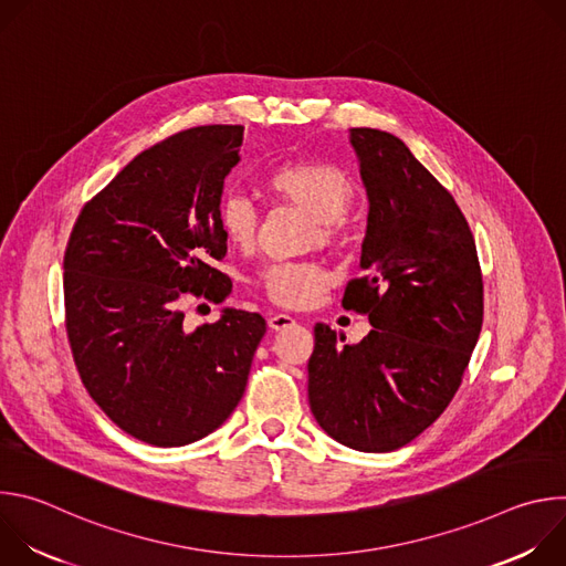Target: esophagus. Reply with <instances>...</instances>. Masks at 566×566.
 Masks as SVG:
<instances>
[{
	"label": "esophagus",
	"mask_w": 566,
	"mask_h": 566,
	"mask_svg": "<svg viewBox=\"0 0 566 566\" xmlns=\"http://www.w3.org/2000/svg\"><path fill=\"white\" fill-rule=\"evenodd\" d=\"M295 325V317L289 315V313H273L269 315V327L273 332H282V329H289Z\"/></svg>",
	"instance_id": "esophagus-1"
}]
</instances>
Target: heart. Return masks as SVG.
Wrapping results in <instances>:
<instances>
[{"instance_id":"heart-1","label":"heart","mask_w":566,"mask_h":566,"mask_svg":"<svg viewBox=\"0 0 566 566\" xmlns=\"http://www.w3.org/2000/svg\"><path fill=\"white\" fill-rule=\"evenodd\" d=\"M266 186L282 199L295 203L319 221V237L329 241L338 232V221L354 203V186L349 177L327 160H289L275 166ZM217 221L223 237L237 249H251L258 234V210L244 195L230 192L219 201ZM329 284V275L311 262L269 264L258 286L280 306L302 308L317 300Z\"/></svg>"}]
</instances>
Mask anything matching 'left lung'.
Instances as JSON below:
<instances>
[{
  "mask_svg": "<svg viewBox=\"0 0 566 566\" xmlns=\"http://www.w3.org/2000/svg\"><path fill=\"white\" fill-rule=\"evenodd\" d=\"M369 199L343 306L369 315L358 345L317 322L308 406L329 437L391 452L430 428L457 394L483 322V282L470 226L452 195L389 132L354 127Z\"/></svg>",
  "mask_w": 566,
  "mask_h": 566,
  "instance_id": "8db88e82",
  "label": "left lung"
}]
</instances>
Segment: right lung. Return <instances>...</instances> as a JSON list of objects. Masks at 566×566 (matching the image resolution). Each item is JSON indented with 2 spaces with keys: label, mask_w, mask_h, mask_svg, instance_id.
<instances>
[{
  "label": "right lung",
  "mask_w": 566,
  "mask_h": 566,
  "mask_svg": "<svg viewBox=\"0 0 566 566\" xmlns=\"http://www.w3.org/2000/svg\"><path fill=\"white\" fill-rule=\"evenodd\" d=\"M241 125L184 129L140 151L85 203L64 253L66 336L80 378L127 434L177 448L214 432L244 396L266 334L223 308L188 332V295L221 304L232 282L217 221Z\"/></svg>",
  "instance_id": "obj_1"
}]
</instances>
